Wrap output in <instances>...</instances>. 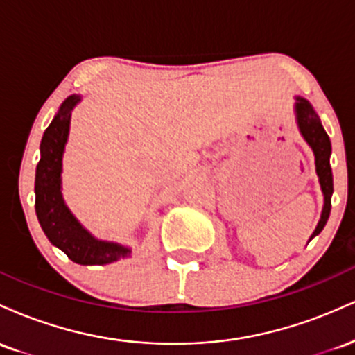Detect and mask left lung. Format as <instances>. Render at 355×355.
<instances>
[{
    "label": "left lung",
    "instance_id": "1",
    "mask_svg": "<svg viewBox=\"0 0 355 355\" xmlns=\"http://www.w3.org/2000/svg\"><path fill=\"white\" fill-rule=\"evenodd\" d=\"M295 120L299 125L300 133H302L304 140L307 141L309 146L312 148L313 157H315V172L319 177V183L322 193H324V209L319 223H317L315 230L311 235V240L319 235L322 229L327 223L329 215H331V197L334 191V180H332V168H331V140L325 133L324 126L320 123V118L312 108V105L307 100L297 96L295 98Z\"/></svg>",
    "mask_w": 355,
    "mask_h": 355
}]
</instances>
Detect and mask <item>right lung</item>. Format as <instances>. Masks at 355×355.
I'll return each instance as SVG.
<instances>
[{"label":"right lung","instance_id":"right-lung-1","mask_svg":"<svg viewBox=\"0 0 355 355\" xmlns=\"http://www.w3.org/2000/svg\"><path fill=\"white\" fill-rule=\"evenodd\" d=\"M80 100L78 95L68 96L44 130L40 145L42 158L36 166L35 209L44 235L68 259L80 266H105L126 259L132 255V250L120 243L93 237L71 214L61 195V160L70 132L71 110Z\"/></svg>","mask_w":355,"mask_h":355}]
</instances>
